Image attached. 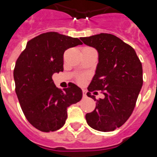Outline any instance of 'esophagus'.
Listing matches in <instances>:
<instances>
[{
  "mask_svg": "<svg viewBox=\"0 0 157 157\" xmlns=\"http://www.w3.org/2000/svg\"><path fill=\"white\" fill-rule=\"evenodd\" d=\"M83 98H87V95H86V91H85V90H83Z\"/></svg>",
  "mask_w": 157,
  "mask_h": 157,
  "instance_id": "obj_1",
  "label": "esophagus"
}]
</instances>
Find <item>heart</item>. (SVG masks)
<instances>
[{
	"mask_svg": "<svg viewBox=\"0 0 157 157\" xmlns=\"http://www.w3.org/2000/svg\"><path fill=\"white\" fill-rule=\"evenodd\" d=\"M77 81H78V83H80V84H82V83L85 81V77H83V76H79L78 78H77Z\"/></svg>",
	"mask_w": 157,
	"mask_h": 157,
	"instance_id": "1",
	"label": "heart"
}]
</instances>
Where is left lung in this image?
<instances>
[{
    "mask_svg": "<svg viewBox=\"0 0 157 157\" xmlns=\"http://www.w3.org/2000/svg\"><path fill=\"white\" fill-rule=\"evenodd\" d=\"M98 52L96 74L88 87L87 96L96 108L85 115L92 128L108 132L123 126L132 115L143 85V68L132 47L111 34L101 33L81 38ZM100 90L104 96L96 99L91 93Z\"/></svg>",
    "mask_w": 157,
    "mask_h": 157,
    "instance_id": "obj_1",
    "label": "left lung"
}]
</instances>
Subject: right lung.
I'll return each instance as SVG.
<instances>
[{
  "label": "right lung",
  "instance_id": "right-lung-1",
  "mask_svg": "<svg viewBox=\"0 0 157 157\" xmlns=\"http://www.w3.org/2000/svg\"><path fill=\"white\" fill-rule=\"evenodd\" d=\"M82 43L57 32L39 34L26 43L13 69L15 92L28 122L43 132L57 131L67 119V108L82 98L74 84L63 90L55 85L52 75L63 72V53Z\"/></svg>",
  "mask_w": 157,
  "mask_h": 157
}]
</instances>
